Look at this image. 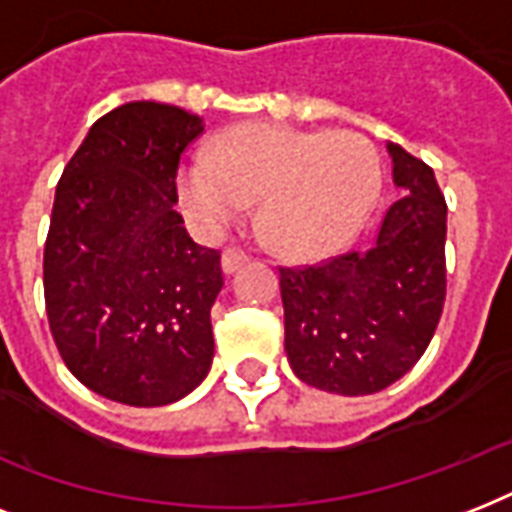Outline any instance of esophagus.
I'll use <instances>...</instances> for the list:
<instances>
[{
  "mask_svg": "<svg viewBox=\"0 0 512 512\" xmlns=\"http://www.w3.org/2000/svg\"><path fill=\"white\" fill-rule=\"evenodd\" d=\"M249 257L244 255V252H239V249H225L223 252V260H220V265H223V273H236L241 268V265H247Z\"/></svg>",
  "mask_w": 512,
  "mask_h": 512,
  "instance_id": "34e87169",
  "label": "esophagus"
}]
</instances>
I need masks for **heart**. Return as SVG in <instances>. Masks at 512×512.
<instances>
[{
  "instance_id": "obj_1",
  "label": "heart",
  "mask_w": 512,
  "mask_h": 512,
  "mask_svg": "<svg viewBox=\"0 0 512 512\" xmlns=\"http://www.w3.org/2000/svg\"><path fill=\"white\" fill-rule=\"evenodd\" d=\"M175 185L185 217L204 236L223 231L257 199L273 249L305 260L361 231L380 199L382 162L358 132L247 122L220 132L215 151L183 154Z\"/></svg>"
}]
</instances>
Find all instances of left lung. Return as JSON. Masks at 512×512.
<instances>
[{
    "label": "left lung",
    "instance_id": "8db88e82",
    "mask_svg": "<svg viewBox=\"0 0 512 512\" xmlns=\"http://www.w3.org/2000/svg\"><path fill=\"white\" fill-rule=\"evenodd\" d=\"M404 196L374 244L321 265L281 268L284 350L292 372L337 396L401 380L433 340L446 297V201L436 175L385 143Z\"/></svg>",
    "mask_w": 512,
    "mask_h": 512
}]
</instances>
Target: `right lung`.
Segmentation results:
<instances>
[{
  "label": "right lung",
  "mask_w": 512,
  "mask_h": 512,
  "mask_svg": "<svg viewBox=\"0 0 512 512\" xmlns=\"http://www.w3.org/2000/svg\"><path fill=\"white\" fill-rule=\"evenodd\" d=\"M204 132L183 108L132 100L92 124L66 164L44 247V300L76 380L127 406L199 388L215 356L220 255L175 212L180 154Z\"/></svg>",
  "instance_id": "right-lung-1"
}]
</instances>
